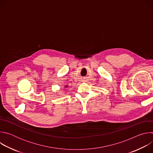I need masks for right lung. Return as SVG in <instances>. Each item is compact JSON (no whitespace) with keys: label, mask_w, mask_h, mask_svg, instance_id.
<instances>
[{"label":"right lung","mask_w":153,"mask_h":153,"mask_svg":"<svg viewBox=\"0 0 153 153\" xmlns=\"http://www.w3.org/2000/svg\"><path fill=\"white\" fill-rule=\"evenodd\" d=\"M66 87H67V86H66Z\"/></svg>","instance_id":"right-lung-1"}]
</instances>
